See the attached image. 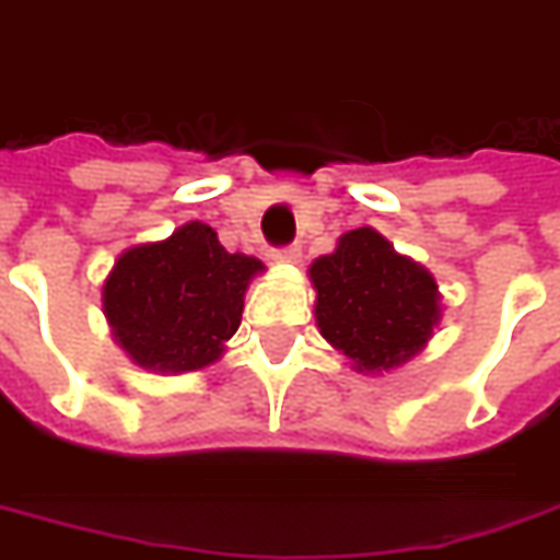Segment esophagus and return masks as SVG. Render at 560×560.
Masks as SVG:
<instances>
[{"label":"esophagus","instance_id":"obj_1","mask_svg":"<svg viewBox=\"0 0 560 560\" xmlns=\"http://www.w3.org/2000/svg\"><path fill=\"white\" fill-rule=\"evenodd\" d=\"M277 262H301V245H285L275 250Z\"/></svg>","mask_w":560,"mask_h":560}]
</instances>
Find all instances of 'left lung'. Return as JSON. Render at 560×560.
Instances as JSON below:
<instances>
[{"mask_svg":"<svg viewBox=\"0 0 560 560\" xmlns=\"http://www.w3.org/2000/svg\"><path fill=\"white\" fill-rule=\"evenodd\" d=\"M315 322L357 372H389L422 351L440 322L431 271L395 254L372 226L339 235L336 250L310 265Z\"/></svg>","mask_w":560,"mask_h":560,"instance_id":"left-lung-1","label":"left lung"}]
</instances>
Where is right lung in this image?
Wrapping results in <instances>:
<instances>
[{"instance_id": "1", "label": "right lung", "mask_w": 560, "mask_h": 560, "mask_svg": "<svg viewBox=\"0 0 560 560\" xmlns=\"http://www.w3.org/2000/svg\"><path fill=\"white\" fill-rule=\"evenodd\" d=\"M265 265L226 254L212 226L188 221L165 242L129 247L103 285L112 336L132 363L197 372L224 354L242 325L247 283Z\"/></svg>"}]
</instances>
